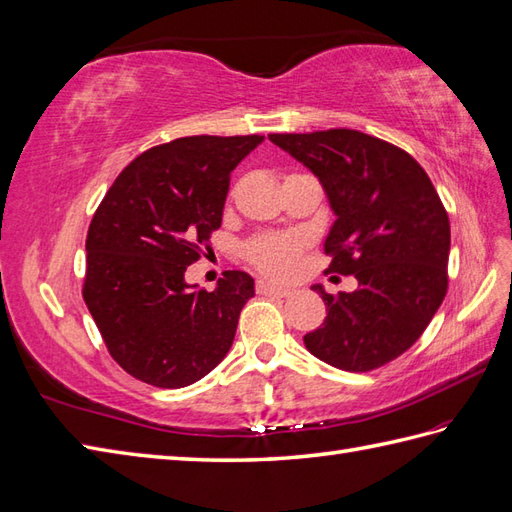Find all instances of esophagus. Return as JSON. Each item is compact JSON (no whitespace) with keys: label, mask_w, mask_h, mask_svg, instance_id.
Masks as SVG:
<instances>
[{"label":"esophagus","mask_w":512,"mask_h":512,"mask_svg":"<svg viewBox=\"0 0 512 512\" xmlns=\"http://www.w3.org/2000/svg\"><path fill=\"white\" fill-rule=\"evenodd\" d=\"M256 291H258L260 295H273V297H286V295H291V289H286V286H280V284L267 282V280H258V282H256Z\"/></svg>","instance_id":"34e87169"}]
</instances>
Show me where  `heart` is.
<instances>
[{
    "label": "heart",
    "instance_id": "obj_1",
    "mask_svg": "<svg viewBox=\"0 0 512 512\" xmlns=\"http://www.w3.org/2000/svg\"><path fill=\"white\" fill-rule=\"evenodd\" d=\"M245 260L254 269L271 278H289L302 256V239L291 232H263L243 247Z\"/></svg>",
    "mask_w": 512,
    "mask_h": 512
}]
</instances>
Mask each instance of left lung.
<instances>
[{"mask_svg": "<svg viewBox=\"0 0 512 512\" xmlns=\"http://www.w3.org/2000/svg\"><path fill=\"white\" fill-rule=\"evenodd\" d=\"M315 173L336 215L326 271L358 289L330 295L326 319L304 336L308 352L336 369L363 373L402 356L447 293L450 217L419 162L358 130L269 134Z\"/></svg>", "mask_w": 512, "mask_h": 512, "instance_id": "8db88e82", "label": "left lung"}]
</instances>
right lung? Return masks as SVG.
I'll return each instance as SVG.
<instances>
[{
  "instance_id": "1",
  "label": "right lung",
  "mask_w": 512,
  "mask_h": 512,
  "mask_svg": "<svg viewBox=\"0 0 512 512\" xmlns=\"http://www.w3.org/2000/svg\"><path fill=\"white\" fill-rule=\"evenodd\" d=\"M265 136H182L123 169L86 234L82 297L115 363L132 378L180 389L232 347L254 280L226 271L215 291L184 282L221 228L230 173Z\"/></svg>"
}]
</instances>
